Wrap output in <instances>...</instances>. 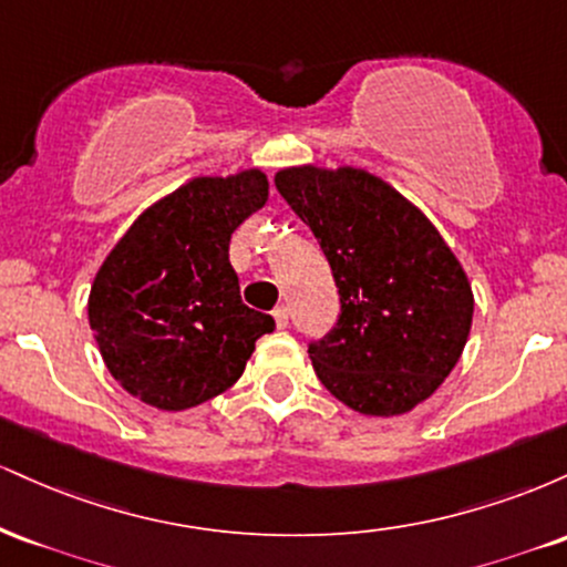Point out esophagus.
<instances>
[{
  "label": "esophagus",
  "mask_w": 567,
  "mask_h": 567,
  "mask_svg": "<svg viewBox=\"0 0 567 567\" xmlns=\"http://www.w3.org/2000/svg\"><path fill=\"white\" fill-rule=\"evenodd\" d=\"M275 322H277L279 330L288 328V309H285V306H277V309H275Z\"/></svg>",
  "instance_id": "1"
}]
</instances>
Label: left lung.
<instances>
[{
  "instance_id": "obj_1",
  "label": "left lung",
  "mask_w": 567,
  "mask_h": 567,
  "mask_svg": "<svg viewBox=\"0 0 567 567\" xmlns=\"http://www.w3.org/2000/svg\"><path fill=\"white\" fill-rule=\"evenodd\" d=\"M277 192L328 258L341 315L309 347L317 379L362 415H400L437 392L474 315L464 266L413 202L360 167L301 165Z\"/></svg>"
}]
</instances>
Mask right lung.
<instances>
[{
	"mask_svg": "<svg viewBox=\"0 0 567 567\" xmlns=\"http://www.w3.org/2000/svg\"><path fill=\"white\" fill-rule=\"evenodd\" d=\"M266 199L258 167L199 175L146 207L114 245L90 288L87 317L125 392L175 413L237 383L275 320L243 303L229 243Z\"/></svg>",
	"mask_w": 567,
	"mask_h": 567,
	"instance_id": "1",
	"label": "right lung"
}]
</instances>
